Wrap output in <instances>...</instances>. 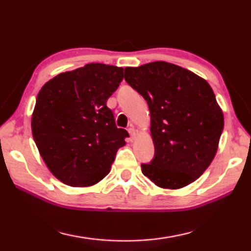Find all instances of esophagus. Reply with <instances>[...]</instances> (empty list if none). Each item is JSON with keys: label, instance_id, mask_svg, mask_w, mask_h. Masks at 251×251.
Segmentation results:
<instances>
[{"label": "esophagus", "instance_id": "34e87169", "mask_svg": "<svg viewBox=\"0 0 251 251\" xmlns=\"http://www.w3.org/2000/svg\"><path fill=\"white\" fill-rule=\"evenodd\" d=\"M128 133L130 135V138L131 139H135L136 138V129L134 128V126H130L128 128Z\"/></svg>", "mask_w": 251, "mask_h": 251}]
</instances>
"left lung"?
Segmentation results:
<instances>
[{
	"label": "left lung",
	"mask_w": 251,
	"mask_h": 251,
	"mask_svg": "<svg viewBox=\"0 0 251 251\" xmlns=\"http://www.w3.org/2000/svg\"><path fill=\"white\" fill-rule=\"evenodd\" d=\"M125 80L147 101L155 156L142 172L156 186L179 189L211 164L224 129V113L206 79L172 63L126 67Z\"/></svg>",
	"instance_id": "1"
}]
</instances>
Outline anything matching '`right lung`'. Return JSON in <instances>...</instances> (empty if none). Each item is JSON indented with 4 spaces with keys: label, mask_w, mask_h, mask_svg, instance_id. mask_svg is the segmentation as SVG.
<instances>
[{
    "label": "right lung",
    "mask_w": 251,
    "mask_h": 251,
    "mask_svg": "<svg viewBox=\"0 0 251 251\" xmlns=\"http://www.w3.org/2000/svg\"><path fill=\"white\" fill-rule=\"evenodd\" d=\"M124 69L91 63L46 82L36 97L32 134L50 172L72 187H90L110 172L128 133L106 101Z\"/></svg>",
    "instance_id": "right-lung-1"
}]
</instances>
